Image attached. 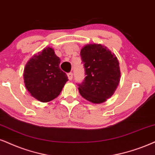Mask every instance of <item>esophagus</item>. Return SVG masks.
Here are the masks:
<instances>
[{
	"label": "esophagus",
	"instance_id": "obj_1",
	"mask_svg": "<svg viewBox=\"0 0 155 155\" xmlns=\"http://www.w3.org/2000/svg\"><path fill=\"white\" fill-rule=\"evenodd\" d=\"M68 79L69 80H72L73 79V73H71V72H70V73H68Z\"/></svg>",
	"mask_w": 155,
	"mask_h": 155
}]
</instances>
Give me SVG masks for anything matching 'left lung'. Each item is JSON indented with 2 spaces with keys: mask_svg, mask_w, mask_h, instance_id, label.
I'll list each match as a JSON object with an SVG mask.
<instances>
[{
  "mask_svg": "<svg viewBox=\"0 0 155 155\" xmlns=\"http://www.w3.org/2000/svg\"><path fill=\"white\" fill-rule=\"evenodd\" d=\"M84 64V81L79 84L81 97L94 104L104 102L114 94L121 78L116 55L101 44H91L80 52Z\"/></svg>",
  "mask_w": 155,
  "mask_h": 155,
  "instance_id": "left-lung-1",
  "label": "left lung"
}]
</instances>
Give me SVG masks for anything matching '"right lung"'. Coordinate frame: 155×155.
Segmentation results:
<instances>
[{"label":"right lung","instance_id":"add662e5","mask_svg":"<svg viewBox=\"0 0 155 155\" xmlns=\"http://www.w3.org/2000/svg\"><path fill=\"white\" fill-rule=\"evenodd\" d=\"M61 60L54 48L48 46L28 61L23 71L25 88L31 95L41 102L56 99L68 81L59 67Z\"/></svg>","mask_w":155,"mask_h":155}]
</instances>
